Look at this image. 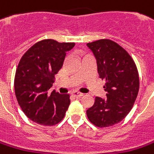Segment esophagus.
Listing matches in <instances>:
<instances>
[{
    "label": "esophagus",
    "instance_id": "esophagus-1",
    "mask_svg": "<svg viewBox=\"0 0 154 154\" xmlns=\"http://www.w3.org/2000/svg\"><path fill=\"white\" fill-rule=\"evenodd\" d=\"M72 96L74 97V98H80L82 96H83V94H81L79 92H77V91H74L72 93Z\"/></svg>",
    "mask_w": 154,
    "mask_h": 154
}]
</instances>
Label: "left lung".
<instances>
[{"instance_id": "8db88e82", "label": "left lung", "mask_w": 154, "mask_h": 154, "mask_svg": "<svg viewBox=\"0 0 154 154\" xmlns=\"http://www.w3.org/2000/svg\"><path fill=\"white\" fill-rule=\"evenodd\" d=\"M97 60L99 77L105 81L106 98H95L87 110L88 118L98 127H109L125 118L139 90L138 71L135 61L124 48L113 40L103 38L88 43Z\"/></svg>"}]
</instances>
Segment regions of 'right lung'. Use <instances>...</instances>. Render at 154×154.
I'll return each mask as SVG.
<instances>
[{
    "label": "right lung",
    "mask_w": 154,
    "mask_h": 154,
    "mask_svg": "<svg viewBox=\"0 0 154 154\" xmlns=\"http://www.w3.org/2000/svg\"><path fill=\"white\" fill-rule=\"evenodd\" d=\"M75 43L47 38L34 44L24 53L16 70L14 89L26 116L42 125H55L63 120L71 103L70 94L55 90L48 94L63 65L66 52Z\"/></svg>",
    "instance_id": "1"
}]
</instances>
